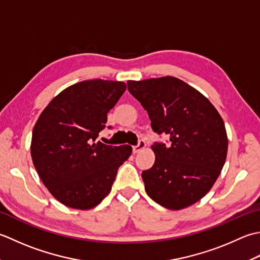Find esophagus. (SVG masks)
Segmentation results:
<instances>
[{
    "label": "esophagus",
    "instance_id": "1",
    "mask_svg": "<svg viewBox=\"0 0 260 260\" xmlns=\"http://www.w3.org/2000/svg\"><path fill=\"white\" fill-rule=\"evenodd\" d=\"M146 146H147L146 141H144V140H140V141H139V144H138L137 146H134V147H132V151H134V153L139 152V151H141L142 149H145Z\"/></svg>",
    "mask_w": 260,
    "mask_h": 260
}]
</instances>
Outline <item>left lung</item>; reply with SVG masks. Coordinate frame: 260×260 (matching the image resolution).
<instances>
[{
	"label": "left lung",
	"mask_w": 260,
	"mask_h": 260,
	"mask_svg": "<svg viewBox=\"0 0 260 260\" xmlns=\"http://www.w3.org/2000/svg\"><path fill=\"white\" fill-rule=\"evenodd\" d=\"M157 134L169 144L151 146L155 164L142 172L147 194L169 210L197 203L213 186L223 168L228 136L221 115L202 93L182 79L165 76L128 81Z\"/></svg>",
	"instance_id": "obj_1"
}]
</instances>
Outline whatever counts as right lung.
<instances>
[{"instance_id": "right-lung-1", "label": "right lung", "mask_w": 260, "mask_h": 260, "mask_svg": "<svg viewBox=\"0 0 260 260\" xmlns=\"http://www.w3.org/2000/svg\"><path fill=\"white\" fill-rule=\"evenodd\" d=\"M125 88L123 82L104 79L76 83L52 99L37 120L32 162L50 194L68 208L89 210L102 202L131 155L129 145L96 142Z\"/></svg>"}]
</instances>
